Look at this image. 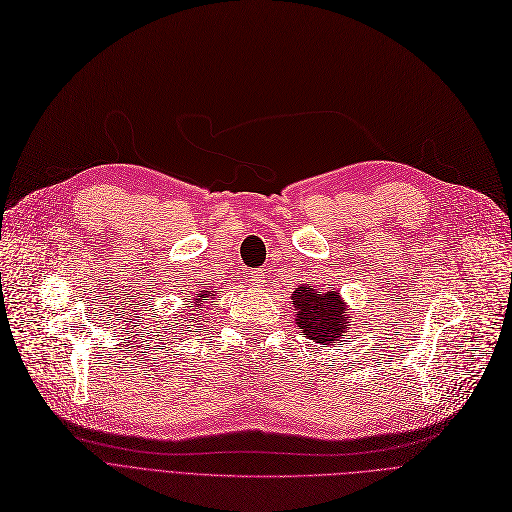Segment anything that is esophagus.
I'll list each match as a JSON object with an SVG mask.
<instances>
[{"instance_id":"34e87169","label":"esophagus","mask_w":512,"mask_h":512,"mask_svg":"<svg viewBox=\"0 0 512 512\" xmlns=\"http://www.w3.org/2000/svg\"><path fill=\"white\" fill-rule=\"evenodd\" d=\"M250 281L254 283V287H264L266 277H264L262 271H254V273H250Z\"/></svg>"}]
</instances>
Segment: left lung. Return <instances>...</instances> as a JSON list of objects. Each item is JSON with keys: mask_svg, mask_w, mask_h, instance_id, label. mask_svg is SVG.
Segmentation results:
<instances>
[{"mask_svg": "<svg viewBox=\"0 0 512 512\" xmlns=\"http://www.w3.org/2000/svg\"><path fill=\"white\" fill-rule=\"evenodd\" d=\"M291 300L298 310L296 323L308 339L323 346L342 342V335L350 327V316L346 314V304L337 296V291L325 294L312 285H302L294 291Z\"/></svg>", "mask_w": 512, "mask_h": 512, "instance_id": "obj_1", "label": "left lung"}]
</instances>
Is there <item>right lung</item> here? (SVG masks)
Here are the masks:
<instances>
[{
    "instance_id": "add662e5",
    "label": "right lung",
    "mask_w": 512,
    "mask_h": 512,
    "mask_svg": "<svg viewBox=\"0 0 512 512\" xmlns=\"http://www.w3.org/2000/svg\"><path fill=\"white\" fill-rule=\"evenodd\" d=\"M204 298H210L208 291H202V294H198L196 298H193V304H196L198 308H202V302H204ZM189 321H193V316H189Z\"/></svg>"
}]
</instances>
